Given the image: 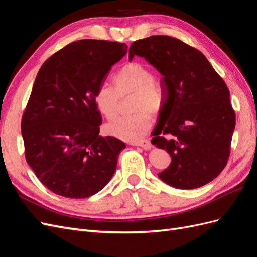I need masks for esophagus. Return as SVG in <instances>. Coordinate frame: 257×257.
Returning a JSON list of instances; mask_svg holds the SVG:
<instances>
[{"label": "esophagus", "mask_w": 257, "mask_h": 257, "mask_svg": "<svg viewBox=\"0 0 257 257\" xmlns=\"http://www.w3.org/2000/svg\"><path fill=\"white\" fill-rule=\"evenodd\" d=\"M132 146H136V147H142L143 149L145 150H149L151 149V143L149 139H144V141H141V142H135V143H131Z\"/></svg>", "instance_id": "1"}]
</instances>
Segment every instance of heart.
<instances>
[{
    "label": "heart",
    "mask_w": 257,
    "mask_h": 257,
    "mask_svg": "<svg viewBox=\"0 0 257 257\" xmlns=\"http://www.w3.org/2000/svg\"><path fill=\"white\" fill-rule=\"evenodd\" d=\"M114 88L100 85L95 94V103L99 111L109 121L119 113L120 97L133 93L131 110L133 114L123 116L106 126L107 133L122 141L136 142L150 130L152 119L164 106V95L161 85L153 80V75L147 66L131 62L121 67L113 76Z\"/></svg>",
    "instance_id": "obj_1"
}]
</instances>
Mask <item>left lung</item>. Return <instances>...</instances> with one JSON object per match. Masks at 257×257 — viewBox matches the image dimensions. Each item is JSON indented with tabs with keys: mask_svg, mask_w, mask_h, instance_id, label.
<instances>
[{
	"mask_svg": "<svg viewBox=\"0 0 257 257\" xmlns=\"http://www.w3.org/2000/svg\"><path fill=\"white\" fill-rule=\"evenodd\" d=\"M134 56L163 75L164 106L151 143L167 150L172 163L158 176L182 190L212 181L227 164L236 125L226 83L203 53L174 37L138 40L131 45L130 61Z\"/></svg>",
	"mask_w": 257,
	"mask_h": 257,
	"instance_id": "8db88e82",
	"label": "left lung"
}]
</instances>
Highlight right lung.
<instances>
[{
	"label": "right lung",
	"mask_w": 257,
	"mask_h": 257,
	"mask_svg": "<svg viewBox=\"0 0 257 257\" xmlns=\"http://www.w3.org/2000/svg\"><path fill=\"white\" fill-rule=\"evenodd\" d=\"M127 52L122 43L81 40L45 61L21 120L27 163L46 188L87 198L112 178L120 139L99 135L96 91Z\"/></svg>",
	"instance_id": "obj_1"
}]
</instances>
